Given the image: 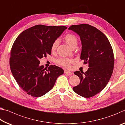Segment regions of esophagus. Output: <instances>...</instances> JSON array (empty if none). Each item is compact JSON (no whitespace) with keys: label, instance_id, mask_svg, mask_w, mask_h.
Segmentation results:
<instances>
[{"label":"esophagus","instance_id":"34e87169","mask_svg":"<svg viewBox=\"0 0 125 125\" xmlns=\"http://www.w3.org/2000/svg\"><path fill=\"white\" fill-rule=\"evenodd\" d=\"M64 73H68L69 74H72V72H70V71H69L68 70H64Z\"/></svg>","mask_w":125,"mask_h":125}]
</instances>
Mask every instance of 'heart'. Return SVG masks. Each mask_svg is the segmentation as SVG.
<instances>
[{
	"instance_id": "heart-1",
	"label": "heart",
	"mask_w": 125,
	"mask_h": 125,
	"mask_svg": "<svg viewBox=\"0 0 125 125\" xmlns=\"http://www.w3.org/2000/svg\"><path fill=\"white\" fill-rule=\"evenodd\" d=\"M64 42H66L71 48H72L74 45H77V39L74 35L71 33L66 34L64 37ZM58 44V41H55L52 45V51H54L56 49L57 45ZM57 63L61 66L68 68L70 66V64L73 62V60L71 58H60L57 60Z\"/></svg>"
}]
</instances>
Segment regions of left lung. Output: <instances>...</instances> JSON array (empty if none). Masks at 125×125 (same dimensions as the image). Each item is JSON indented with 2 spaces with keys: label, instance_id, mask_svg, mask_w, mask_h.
Returning <instances> with one entry per match:
<instances>
[{
  "label": "left lung",
  "instance_id": "1",
  "mask_svg": "<svg viewBox=\"0 0 125 125\" xmlns=\"http://www.w3.org/2000/svg\"><path fill=\"white\" fill-rule=\"evenodd\" d=\"M80 37L82 43L81 59L89 68L85 72H74L81 80L73 87L77 94L85 98L94 96L105 87L114 67L113 49L107 37L96 28L87 24L71 25L68 28Z\"/></svg>",
  "mask_w": 125,
  "mask_h": 125
}]
</instances>
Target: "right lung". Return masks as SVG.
<instances>
[{"label":"right lung","mask_w":125,"mask_h":125,"mask_svg":"<svg viewBox=\"0 0 125 125\" xmlns=\"http://www.w3.org/2000/svg\"><path fill=\"white\" fill-rule=\"evenodd\" d=\"M67 28L36 25L23 31L11 49L10 67L19 86L33 97L42 96L52 90L64 71L55 65L48 69L39 59L51 54L52 45Z\"/></svg>","instance_id":"obj_1"}]
</instances>
